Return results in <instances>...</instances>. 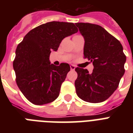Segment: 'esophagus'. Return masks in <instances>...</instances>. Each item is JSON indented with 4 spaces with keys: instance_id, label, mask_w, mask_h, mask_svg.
<instances>
[{
    "instance_id": "34e87169",
    "label": "esophagus",
    "mask_w": 133,
    "mask_h": 133,
    "mask_svg": "<svg viewBox=\"0 0 133 133\" xmlns=\"http://www.w3.org/2000/svg\"><path fill=\"white\" fill-rule=\"evenodd\" d=\"M70 67L71 70H75V65H70Z\"/></svg>"
}]
</instances>
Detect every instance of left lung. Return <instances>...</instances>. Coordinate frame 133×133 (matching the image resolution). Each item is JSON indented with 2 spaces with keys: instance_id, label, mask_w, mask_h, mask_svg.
I'll return each mask as SVG.
<instances>
[{
  "instance_id": "left-lung-1",
  "label": "left lung",
  "mask_w": 133,
  "mask_h": 133,
  "mask_svg": "<svg viewBox=\"0 0 133 133\" xmlns=\"http://www.w3.org/2000/svg\"><path fill=\"white\" fill-rule=\"evenodd\" d=\"M83 36L84 58L92 62L94 69L77 68L75 82L77 96L90 103L105 101L118 88L124 75L126 57L121 43L101 26L92 23L75 24Z\"/></svg>"
}]
</instances>
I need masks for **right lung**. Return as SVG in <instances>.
Wrapping results in <instances>:
<instances>
[{
	"mask_svg": "<svg viewBox=\"0 0 133 133\" xmlns=\"http://www.w3.org/2000/svg\"><path fill=\"white\" fill-rule=\"evenodd\" d=\"M78 32L72 23L52 21L28 32L16 50L13 67L20 90L31 103L43 105L58 97L70 70L69 64H51V51H57L64 38Z\"/></svg>",
	"mask_w": 133,
	"mask_h": 133,
	"instance_id": "obj_1",
	"label": "right lung"
}]
</instances>
